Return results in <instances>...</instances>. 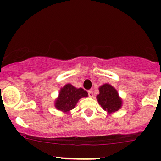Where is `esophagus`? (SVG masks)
I'll return each instance as SVG.
<instances>
[{
	"label": "esophagus",
	"instance_id": "obj_1",
	"mask_svg": "<svg viewBox=\"0 0 161 161\" xmlns=\"http://www.w3.org/2000/svg\"><path fill=\"white\" fill-rule=\"evenodd\" d=\"M88 95L90 97H93V92L92 90H89L88 91Z\"/></svg>",
	"mask_w": 161,
	"mask_h": 161
}]
</instances>
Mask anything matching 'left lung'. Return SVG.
<instances>
[{
  "mask_svg": "<svg viewBox=\"0 0 161 161\" xmlns=\"http://www.w3.org/2000/svg\"><path fill=\"white\" fill-rule=\"evenodd\" d=\"M100 93L97 96L98 103L108 114L114 113L121 108L122 100L118 96V91L110 84H103L99 88Z\"/></svg>",
  "mask_w": 161,
  "mask_h": 161,
  "instance_id": "obj_1",
  "label": "left lung"
}]
</instances>
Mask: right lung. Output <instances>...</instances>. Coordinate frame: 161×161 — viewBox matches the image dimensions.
<instances>
[{
  "mask_svg": "<svg viewBox=\"0 0 161 161\" xmlns=\"http://www.w3.org/2000/svg\"><path fill=\"white\" fill-rule=\"evenodd\" d=\"M88 97V92L82 88L77 89L71 84H66L59 92L54 106L59 111L67 113L75 108L79 99Z\"/></svg>",
  "mask_w": 161,
  "mask_h": 161,
  "instance_id": "add662e5",
  "label": "right lung"
}]
</instances>
